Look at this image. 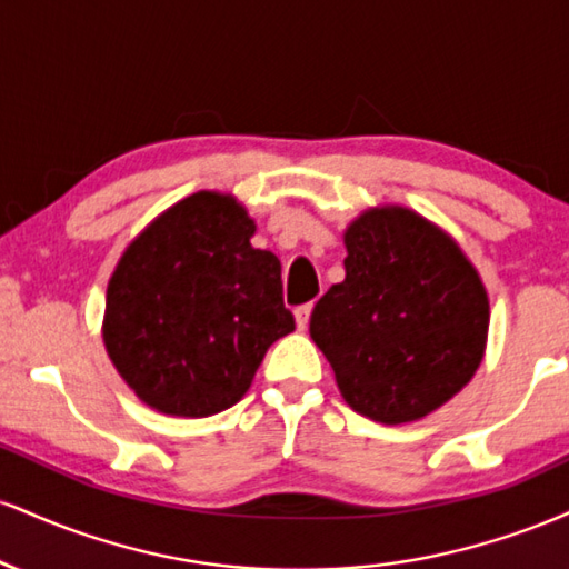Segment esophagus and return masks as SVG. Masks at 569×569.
<instances>
[{
  "label": "esophagus",
  "mask_w": 569,
  "mask_h": 569,
  "mask_svg": "<svg viewBox=\"0 0 569 569\" xmlns=\"http://www.w3.org/2000/svg\"><path fill=\"white\" fill-rule=\"evenodd\" d=\"M310 312H312V302L299 305L297 310H293V316H297V326H299V329H307V323H310Z\"/></svg>",
  "instance_id": "1"
}]
</instances>
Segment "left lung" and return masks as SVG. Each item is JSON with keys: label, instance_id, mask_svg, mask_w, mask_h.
I'll return each instance as SVG.
<instances>
[{"label": "left lung", "instance_id": "obj_1", "mask_svg": "<svg viewBox=\"0 0 569 569\" xmlns=\"http://www.w3.org/2000/svg\"><path fill=\"white\" fill-rule=\"evenodd\" d=\"M345 280L318 299L310 337L358 415L401 426L466 388L485 356L489 302L449 234L407 208L345 232Z\"/></svg>", "mask_w": 569, "mask_h": 569}]
</instances>
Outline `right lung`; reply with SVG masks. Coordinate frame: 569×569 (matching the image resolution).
Returning <instances> with one entry per match:
<instances>
[{
	"label": "right lung",
	"instance_id": "add662e5",
	"mask_svg": "<svg viewBox=\"0 0 569 569\" xmlns=\"http://www.w3.org/2000/svg\"><path fill=\"white\" fill-rule=\"evenodd\" d=\"M251 234L230 194H189L128 246L109 280L107 352L162 415L230 409L267 348L293 331L278 257L253 248Z\"/></svg>",
	"mask_w": 569,
	"mask_h": 569
}]
</instances>
